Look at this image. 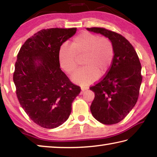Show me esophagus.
I'll return each instance as SVG.
<instances>
[{"label":"esophagus","mask_w":157,"mask_h":157,"mask_svg":"<svg viewBox=\"0 0 157 157\" xmlns=\"http://www.w3.org/2000/svg\"><path fill=\"white\" fill-rule=\"evenodd\" d=\"M87 89H88L87 87H82V88H81V94H83V92L85 91V90H86Z\"/></svg>","instance_id":"esophagus-1"}]
</instances>
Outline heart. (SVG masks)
<instances>
[{
    "mask_svg": "<svg viewBox=\"0 0 157 157\" xmlns=\"http://www.w3.org/2000/svg\"><path fill=\"white\" fill-rule=\"evenodd\" d=\"M82 57L79 68L72 77L76 84L87 85L95 82L98 75L107 74L112 64L114 47L109 39L83 31L73 39L71 46L63 44L58 53L60 67L71 75L78 66V58Z\"/></svg>",
    "mask_w": 157,
    "mask_h": 157,
    "instance_id": "b5f03b06",
    "label": "heart"
}]
</instances>
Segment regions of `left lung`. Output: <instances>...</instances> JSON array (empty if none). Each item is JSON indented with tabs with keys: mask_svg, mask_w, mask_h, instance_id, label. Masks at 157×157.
Instances as JSON below:
<instances>
[{
	"mask_svg": "<svg viewBox=\"0 0 157 157\" xmlns=\"http://www.w3.org/2000/svg\"><path fill=\"white\" fill-rule=\"evenodd\" d=\"M87 30L108 37L114 47L110 69L90 89L94 92L91 111L100 123L113 124L125 118L138 100L143 77L139 58L132 45L121 34L104 28Z\"/></svg>",
	"mask_w": 157,
	"mask_h": 157,
	"instance_id": "obj_1",
	"label": "left lung"
}]
</instances>
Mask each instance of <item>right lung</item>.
I'll list each match as a JSON object with an SVG mask.
<instances>
[{
    "label": "right lung",
    "instance_id": "obj_1",
    "mask_svg": "<svg viewBox=\"0 0 157 157\" xmlns=\"http://www.w3.org/2000/svg\"><path fill=\"white\" fill-rule=\"evenodd\" d=\"M76 28H49L25 41L17 55L13 80L18 102L32 121L52 129L68 118L80 93L60 68L58 53Z\"/></svg>",
    "mask_w": 157,
    "mask_h": 157
}]
</instances>
